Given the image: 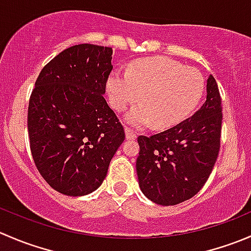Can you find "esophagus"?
Instances as JSON below:
<instances>
[{
	"mask_svg": "<svg viewBox=\"0 0 251 251\" xmlns=\"http://www.w3.org/2000/svg\"><path fill=\"white\" fill-rule=\"evenodd\" d=\"M125 133H126V138H127V140H135V138H136V132H135V131L131 130V128L126 127L125 128Z\"/></svg>",
	"mask_w": 251,
	"mask_h": 251,
	"instance_id": "1",
	"label": "esophagus"
}]
</instances>
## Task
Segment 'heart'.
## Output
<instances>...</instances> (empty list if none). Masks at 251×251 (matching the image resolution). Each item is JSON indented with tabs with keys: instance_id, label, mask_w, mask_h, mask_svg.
<instances>
[{
	"instance_id": "b5f03b06",
	"label": "heart",
	"mask_w": 251,
	"mask_h": 251,
	"mask_svg": "<svg viewBox=\"0 0 251 251\" xmlns=\"http://www.w3.org/2000/svg\"><path fill=\"white\" fill-rule=\"evenodd\" d=\"M108 92L114 109L125 110L141 97L126 120L135 127L154 123L156 128L181 123L201 100L205 81L201 73L166 57L133 62L126 74L115 72L108 78Z\"/></svg>"
}]
</instances>
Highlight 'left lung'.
I'll use <instances>...</instances> for the list:
<instances>
[{"label": "left lung", "mask_w": 251, "mask_h": 251, "mask_svg": "<svg viewBox=\"0 0 251 251\" xmlns=\"http://www.w3.org/2000/svg\"><path fill=\"white\" fill-rule=\"evenodd\" d=\"M221 128V97L210 75L206 100L191 118L149 137L138 136L136 170L144 196L166 206L196 196L216 163Z\"/></svg>", "instance_id": "1"}]
</instances>
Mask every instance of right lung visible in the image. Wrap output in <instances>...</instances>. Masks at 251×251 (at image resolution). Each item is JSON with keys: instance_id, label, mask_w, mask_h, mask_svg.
Returning <instances> with one entry per match:
<instances>
[{"instance_id": "add662e5", "label": "right lung", "mask_w": 251, "mask_h": 251, "mask_svg": "<svg viewBox=\"0 0 251 251\" xmlns=\"http://www.w3.org/2000/svg\"><path fill=\"white\" fill-rule=\"evenodd\" d=\"M111 47L72 46L40 73L27 108L30 151L45 181L59 193L86 196L107 176L125 131L103 95Z\"/></svg>"}]
</instances>
